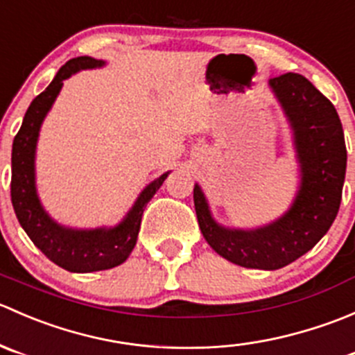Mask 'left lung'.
Returning <instances> with one entry per match:
<instances>
[{"label": "left lung", "mask_w": 355, "mask_h": 355, "mask_svg": "<svg viewBox=\"0 0 355 355\" xmlns=\"http://www.w3.org/2000/svg\"><path fill=\"white\" fill-rule=\"evenodd\" d=\"M293 130L300 185L284 216L256 230L218 225L198 184L194 206L206 242L230 263L278 270L313 249L330 230L342 200L347 168L343 128L335 106L299 73L270 80Z\"/></svg>", "instance_id": "left-lung-1"}]
</instances>
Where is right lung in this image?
I'll list each match as a JSON object with an SVG mask.
<instances>
[{
  "instance_id": "right-lung-1",
  "label": "right lung",
  "mask_w": 355,
  "mask_h": 355,
  "mask_svg": "<svg viewBox=\"0 0 355 355\" xmlns=\"http://www.w3.org/2000/svg\"><path fill=\"white\" fill-rule=\"evenodd\" d=\"M105 62L91 56H78L60 68L51 84L42 91L28 106L22 127L13 139L12 149V204L17 218L31 237L34 245L42 250L48 259L60 268L73 273H91V271L110 270L118 266L130 256L137 242L142 213L149 200L163 185L168 173L148 185L141 192L132 209L121 223L113 228H96V230H73L56 223L44 211L35 192V146H37L41 123L51 110L56 96L62 91L65 78L78 70L103 67Z\"/></svg>"
}]
</instances>
